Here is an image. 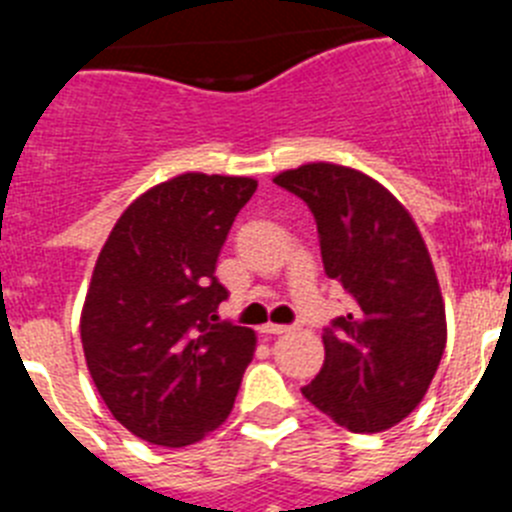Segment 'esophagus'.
I'll return each mask as SVG.
<instances>
[{"instance_id":"obj_1","label":"esophagus","mask_w":512,"mask_h":512,"mask_svg":"<svg viewBox=\"0 0 512 512\" xmlns=\"http://www.w3.org/2000/svg\"><path fill=\"white\" fill-rule=\"evenodd\" d=\"M289 325H277V323H266L261 325V333H266V336H284V333H289Z\"/></svg>"}]
</instances>
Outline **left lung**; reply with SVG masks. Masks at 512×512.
<instances>
[{
	"mask_svg": "<svg viewBox=\"0 0 512 512\" xmlns=\"http://www.w3.org/2000/svg\"><path fill=\"white\" fill-rule=\"evenodd\" d=\"M315 215L325 274L354 312L323 333V369L302 395L354 433L387 431L423 400L446 348V310L423 235L390 189L338 164L274 176Z\"/></svg>",
	"mask_w": 512,
	"mask_h": 512,
	"instance_id": "8db88e82",
	"label": "left lung"
}]
</instances>
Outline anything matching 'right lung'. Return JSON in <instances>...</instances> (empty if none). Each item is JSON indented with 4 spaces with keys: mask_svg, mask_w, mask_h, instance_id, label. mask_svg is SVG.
<instances>
[{
    "mask_svg": "<svg viewBox=\"0 0 512 512\" xmlns=\"http://www.w3.org/2000/svg\"><path fill=\"white\" fill-rule=\"evenodd\" d=\"M251 176L189 171L143 192L99 251L81 346L115 420L156 446L220 428L253 359L251 328L217 318L228 289L215 264Z\"/></svg>",
    "mask_w": 512,
    "mask_h": 512,
    "instance_id": "1",
    "label": "right lung"
}]
</instances>
